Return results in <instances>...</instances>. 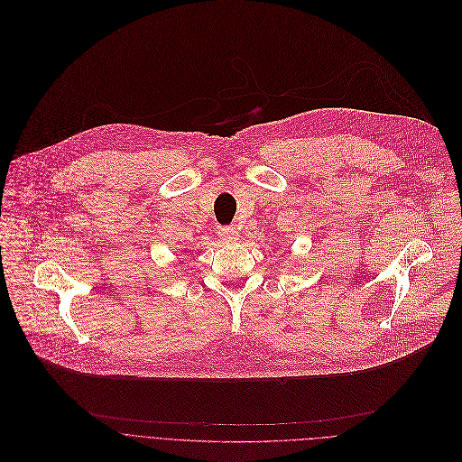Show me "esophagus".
Segmentation results:
<instances>
[{
  "mask_svg": "<svg viewBox=\"0 0 462 462\" xmlns=\"http://www.w3.org/2000/svg\"><path fill=\"white\" fill-rule=\"evenodd\" d=\"M218 236L224 240V242H236L238 240V231L235 227H220L218 229Z\"/></svg>",
  "mask_w": 462,
  "mask_h": 462,
  "instance_id": "esophagus-1",
  "label": "esophagus"
}]
</instances>
